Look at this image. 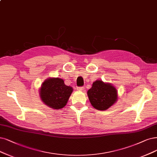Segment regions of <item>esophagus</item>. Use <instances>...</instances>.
I'll return each instance as SVG.
<instances>
[{
  "instance_id": "1",
  "label": "esophagus",
  "mask_w": 157,
  "mask_h": 157,
  "mask_svg": "<svg viewBox=\"0 0 157 157\" xmlns=\"http://www.w3.org/2000/svg\"><path fill=\"white\" fill-rule=\"evenodd\" d=\"M85 89L84 86H80V87H77V90L78 91H82Z\"/></svg>"
}]
</instances>
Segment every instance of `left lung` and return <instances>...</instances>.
Masks as SVG:
<instances>
[{
    "mask_svg": "<svg viewBox=\"0 0 157 157\" xmlns=\"http://www.w3.org/2000/svg\"><path fill=\"white\" fill-rule=\"evenodd\" d=\"M92 106L100 111H105L118 100V91L111 83L96 80L87 91Z\"/></svg>",
    "mask_w": 157,
    "mask_h": 157,
    "instance_id": "1",
    "label": "left lung"
}]
</instances>
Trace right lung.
Masks as SVG:
<instances>
[{
    "mask_svg": "<svg viewBox=\"0 0 157 157\" xmlns=\"http://www.w3.org/2000/svg\"><path fill=\"white\" fill-rule=\"evenodd\" d=\"M73 88L65 84L59 78H49L42 83L39 89V96L41 101L53 109H61L65 107Z\"/></svg>",
    "mask_w": 157,
    "mask_h": 157,
    "instance_id": "1",
    "label": "right lung"
}]
</instances>
